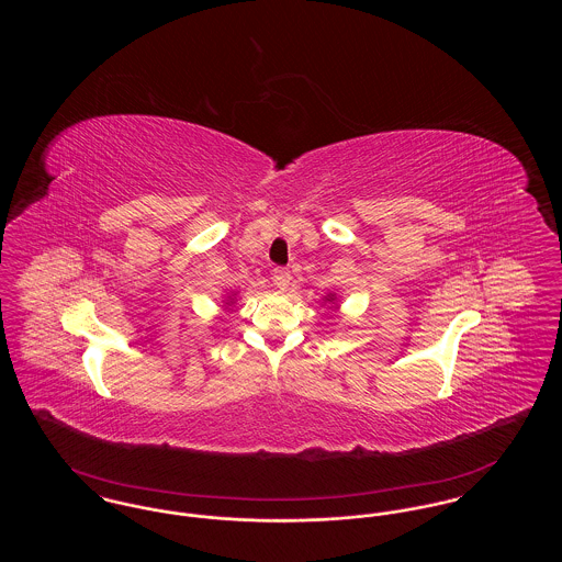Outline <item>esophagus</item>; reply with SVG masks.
<instances>
[{
  "label": "esophagus",
  "mask_w": 562,
  "mask_h": 562,
  "mask_svg": "<svg viewBox=\"0 0 562 562\" xmlns=\"http://www.w3.org/2000/svg\"><path fill=\"white\" fill-rule=\"evenodd\" d=\"M273 284H276L280 291H286L289 284H291V271L284 268L273 269Z\"/></svg>",
  "instance_id": "esophagus-1"
}]
</instances>
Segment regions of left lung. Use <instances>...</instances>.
Segmentation results:
<instances>
[{"label": "left lung", "mask_w": 562, "mask_h": 562, "mask_svg": "<svg viewBox=\"0 0 562 562\" xmlns=\"http://www.w3.org/2000/svg\"><path fill=\"white\" fill-rule=\"evenodd\" d=\"M337 301H339V299H337V294H335V293H328V294H326V296H324V299H322V303H324V305H326V303H328V305H333V307H335V310H339V305H337Z\"/></svg>", "instance_id": "left-lung-1"}]
</instances>
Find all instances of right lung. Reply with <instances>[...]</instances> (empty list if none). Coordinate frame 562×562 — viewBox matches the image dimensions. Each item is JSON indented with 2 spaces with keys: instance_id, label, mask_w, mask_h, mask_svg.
Segmentation results:
<instances>
[{
  "instance_id": "1",
  "label": "right lung",
  "mask_w": 562,
  "mask_h": 562,
  "mask_svg": "<svg viewBox=\"0 0 562 562\" xmlns=\"http://www.w3.org/2000/svg\"><path fill=\"white\" fill-rule=\"evenodd\" d=\"M236 296H238V294H236V293L227 294V296H225V301H223V305H234V303H236V301H238V299H236Z\"/></svg>"
}]
</instances>
